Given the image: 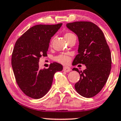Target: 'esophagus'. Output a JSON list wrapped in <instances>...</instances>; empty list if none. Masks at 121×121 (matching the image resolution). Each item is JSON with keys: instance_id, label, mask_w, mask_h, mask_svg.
<instances>
[{"instance_id": "1", "label": "esophagus", "mask_w": 121, "mask_h": 121, "mask_svg": "<svg viewBox=\"0 0 121 121\" xmlns=\"http://www.w3.org/2000/svg\"><path fill=\"white\" fill-rule=\"evenodd\" d=\"M63 70L65 72H69V71H71V69L69 67H63Z\"/></svg>"}]
</instances>
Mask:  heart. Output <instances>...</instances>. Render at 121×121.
<instances>
[{"label": "heart", "instance_id": "1", "mask_svg": "<svg viewBox=\"0 0 121 121\" xmlns=\"http://www.w3.org/2000/svg\"><path fill=\"white\" fill-rule=\"evenodd\" d=\"M73 36L75 35L71 33V32H67V33H65V35H64V37H65V38L66 39V40H67V39H69V38L73 37ZM51 42H52V41H51ZM55 60H56V61H57L59 62V63L63 64H67V63H69V61H70V58H69L67 56H66V55L63 54H61L57 56V57L55 58Z\"/></svg>", "mask_w": 121, "mask_h": 121}]
</instances>
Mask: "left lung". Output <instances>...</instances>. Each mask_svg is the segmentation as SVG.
Here are the masks:
<instances>
[{
  "label": "left lung",
  "mask_w": 121,
  "mask_h": 121,
  "mask_svg": "<svg viewBox=\"0 0 121 121\" xmlns=\"http://www.w3.org/2000/svg\"><path fill=\"white\" fill-rule=\"evenodd\" d=\"M66 26L77 35L79 41L78 54L73 65L83 64L86 67L83 71L73 69L80 76L75 89L82 96L92 98L100 92L109 76L112 64L109 47L101 29L92 22L79 21Z\"/></svg>",
  "instance_id": "left-lung-1"
}]
</instances>
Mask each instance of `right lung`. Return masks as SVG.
I'll list each match as a JSON object with an SVG mask.
<instances>
[{"mask_svg":"<svg viewBox=\"0 0 121 121\" xmlns=\"http://www.w3.org/2000/svg\"><path fill=\"white\" fill-rule=\"evenodd\" d=\"M62 23L37 25L29 28L15 43L12 54V66L21 90L33 99H40L52 85L54 75L63 70V65L51 63L48 69H39V59L46 57L51 37Z\"/></svg>","mask_w":121,"mask_h":121,"instance_id":"obj_1","label":"right lung"}]
</instances>
